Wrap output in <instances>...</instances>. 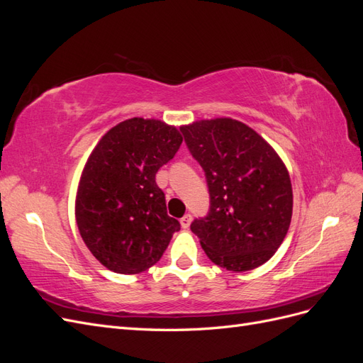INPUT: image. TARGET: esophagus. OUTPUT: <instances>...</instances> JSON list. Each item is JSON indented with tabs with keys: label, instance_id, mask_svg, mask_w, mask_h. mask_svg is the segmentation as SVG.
I'll return each mask as SVG.
<instances>
[{
	"label": "esophagus",
	"instance_id": "esophagus-1",
	"mask_svg": "<svg viewBox=\"0 0 363 363\" xmlns=\"http://www.w3.org/2000/svg\"><path fill=\"white\" fill-rule=\"evenodd\" d=\"M191 223H192V215H191V213H186V215L180 219V224H182L183 228H189Z\"/></svg>",
	"mask_w": 363,
	"mask_h": 363
}]
</instances>
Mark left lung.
Returning a JSON list of instances; mask_svg holds the SVG:
<instances>
[{
  "label": "left lung",
  "mask_w": 363,
  "mask_h": 363,
  "mask_svg": "<svg viewBox=\"0 0 363 363\" xmlns=\"http://www.w3.org/2000/svg\"><path fill=\"white\" fill-rule=\"evenodd\" d=\"M180 131L211 195L208 213L191 224L207 257L235 272L263 265L281 245L292 218L284 163L255 130L232 118L196 121Z\"/></svg>",
  "instance_id": "left-lung-1"
}]
</instances>
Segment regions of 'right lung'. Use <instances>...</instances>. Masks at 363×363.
<instances>
[{"label": "right lung", "mask_w": 363, "mask_h": 363, "mask_svg": "<svg viewBox=\"0 0 363 363\" xmlns=\"http://www.w3.org/2000/svg\"><path fill=\"white\" fill-rule=\"evenodd\" d=\"M180 131L159 119L123 121L87 159L75 199L77 227L94 257L118 274L157 263L180 223L167 212L156 174L179 151Z\"/></svg>", "instance_id": "1"}]
</instances>
